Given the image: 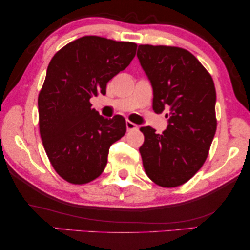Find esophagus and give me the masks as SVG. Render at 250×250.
<instances>
[{"label":"esophagus","mask_w":250,"mask_h":250,"mask_svg":"<svg viewBox=\"0 0 250 250\" xmlns=\"http://www.w3.org/2000/svg\"><path fill=\"white\" fill-rule=\"evenodd\" d=\"M126 128H127V130L129 132V130L136 129L137 128V125L134 124V123L130 122V121H126Z\"/></svg>","instance_id":"obj_1"}]
</instances>
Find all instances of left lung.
<instances>
[{
  "instance_id": "left-lung-1",
  "label": "left lung",
  "mask_w": 250,
  "mask_h": 250,
  "mask_svg": "<svg viewBox=\"0 0 250 250\" xmlns=\"http://www.w3.org/2000/svg\"><path fill=\"white\" fill-rule=\"evenodd\" d=\"M137 57L153 87V109L166 110L168 125L162 134L142 127L140 147L145 173L162 187L189 181L205 163L214 140L216 89L209 73L187 50L140 45Z\"/></svg>"
}]
</instances>
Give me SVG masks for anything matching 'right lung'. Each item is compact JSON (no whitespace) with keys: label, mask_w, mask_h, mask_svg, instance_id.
I'll use <instances>...</instances> for the list:
<instances>
[{"label":"right lung","mask_w":250,"mask_h":250,"mask_svg":"<svg viewBox=\"0 0 250 250\" xmlns=\"http://www.w3.org/2000/svg\"><path fill=\"white\" fill-rule=\"evenodd\" d=\"M136 48L132 42L83 36L48 64L38 100L40 134L52 166L66 182L82 185L97 178L110 145L125 135L124 117L101 116L89 100L105 95L107 82L128 66Z\"/></svg>","instance_id":"1"}]
</instances>
